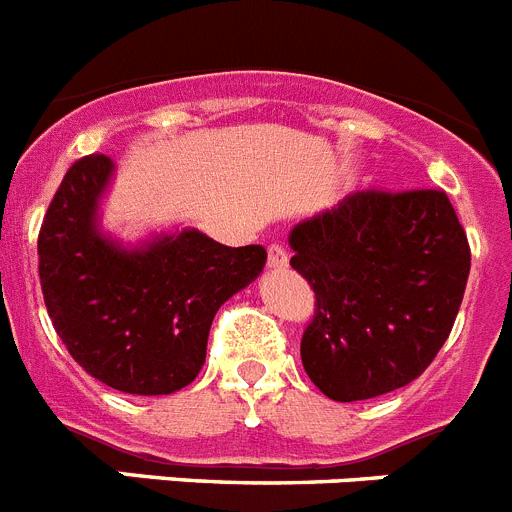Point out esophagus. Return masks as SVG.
<instances>
[{
  "instance_id": "esophagus-1",
  "label": "esophagus",
  "mask_w": 512,
  "mask_h": 512,
  "mask_svg": "<svg viewBox=\"0 0 512 512\" xmlns=\"http://www.w3.org/2000/svg\"><path fill=\"white\" fill-rule=\"evenodd\" d=\"M288 262H290V257H288V252H285V247H280V245L267 247V267H270V270H285V267H288Z\"/></svg>"
}]
</instances>
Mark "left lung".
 Masks as SVG:
<instances>
[{"instance_id": "1", "label": "left lung", "mask_w": 512, "mask_h": 512, "mask_svg": "<svg viewBox=\"0 0 512 512\" xmlns=\"http://www.w3.org/2000/svg\"><path fill=\"white\" fill-rule=\"evenodd\" d=\"M288 245L290 265L316 293L301 359L326 398H377L434 362L472 260L444 191L349 193L298 222Z\"/></svg>"}]
</instances>
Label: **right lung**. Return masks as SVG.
Returning <instances> with one entry per match:
<instances>
[{"label": "right lung", "instance_id": "add662e5", "mask_svg": "<svg viewBox=\"0 0 512 512\" xmlns=\"http://www.w3.org/2000/svg\"><path fill=\"white\" fill-rule=\"evenodd\" d=\"M109 155L68 168L38 237L48 316L91 377L130 395H170L196 380L216 311L260 278V245L224 247L199 229L124 245L101 227Z\"/></svg>", "mask_w": 512, "mask_h": 512}]
</instances>
